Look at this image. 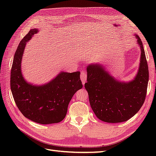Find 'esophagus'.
I'll list each match as a JSON object with an SVG mask.
<instances>
[{
	"label": "esophagus",
	"instance_id": "esophagus-1",
	"mask_svg": "<svg viewBox=\"0 0 156 156\" xmlns=\"http://www.w3.org/2000/svg\"><path fill=\"white\" fill-rule=\"evenodd\" d=\"M87 73L85 71H82L81 73V80L82 81V83L84 85V84L87 81Z\"/></svg>",
	"mask_w": 156,
	"mask_h": 156
}]
</instances>
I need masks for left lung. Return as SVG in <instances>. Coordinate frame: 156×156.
Segmentation results:
<instances>
[{
    "instance_id": "1",
    "label": "left lung",
    "mask_w": 156,
    "mask_h": 156,
    "mask_svg": "<svg viewBox=\"0 0 156 156\" xmlns=\"http://www.w3.org/2000/svg\"><path fill=\"white\" fill-rule=\"evenodd\" d=\"M140 49L138 72L133 80L120 81L100 64H89L87 83L90 104L98 119L108 123L126 122L143 106L147 92L149 72L143 42L134 34Z\"/></svg>"
}]
</instances>
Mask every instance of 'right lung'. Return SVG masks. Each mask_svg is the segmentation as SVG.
I'll return each instance as SVG.
<instances>
[{
  "label": "right lung",
  "mask_w": 156,
  "mask_h": 156,
  "mask_svg": "<svg viewBox=\"0 0 156 156\" xmlns=\"http://www.w3.org/2000/svg\"><path fill=\"white\" fill-rule=\"evenodd\" d=\"M38 32L32 29L19 44L11 69L10 87L16 105L25 117L41 124L58 123L66 115L69 103L83 88L80 72H61L49 83L35 85L28 83L21 72L26 44Z\"/></svg>",
  "instance_id": "1"
}]
</instances>
